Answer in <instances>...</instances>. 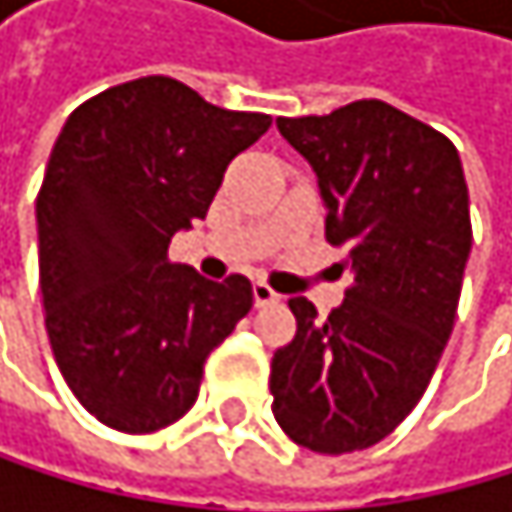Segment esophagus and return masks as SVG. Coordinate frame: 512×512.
Returning <instances> with one entry per match:
<instances>
[{
	"label": "esophagus",
	"mask_w": 512,
	"mask_h": 512,
	"mask_svg": "<svg viewBox=\"0 0 512 512\" xmlns=\"http://www.w3.org/2000/svg\"><path fill=\"white\" fill-rule=\"evenodd\" d=\"M254 304H258V307L279 304V291H273L267 282H254Z\"/></svg>",
	"instance_id": "obj_1"
}]
</instances>
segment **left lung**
Here are the masks:
<instances>
[{
    "label": "left lung",
    "mask_w": 512,
    "mask_h": 512,
    "mask_svg": "<svg viewBox=\"0 0 512 512\" xmlns=\"http://www.w3.org/2000/svg\"><path fill=\"white\" fill-rule=\"evenodd\" d=\"M276 125L316 171L353 282L328 319L288 301L298 331L273 353V415L298 445L347 455L390 436L439 365L473 245L467 181L445 134L384 101Z\"/></svg>",
    "instance_id": "8db88e82"
}]
</instances>
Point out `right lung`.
Listing matches in <instances>:
<instances>
[{
	"mask_svg": "<svg viewBox=\"0 0 512 512\" xmlns=\"http://www.w3.org/2000/svg\"><path fill=\"white\" fill-rule=\"evenodd\" d=\"M270 122L168 76L113 85L70 113L36 196L39 288L54 362L101 424L181 421L205 359L251 310L245 276L202 279L168 245L205 218L227 165Z\"/></svg>",
	"mask_w": 512,
	"mask_h": 512,
	"instance_id": "obj_1",
	"label": "right lung"
}]
</instances>
